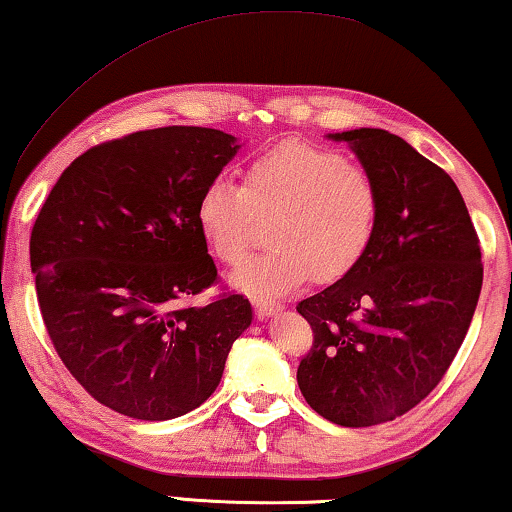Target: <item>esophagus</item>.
<instances>
[{
  "label": "esophagus",
  "mask_w": 512,
  "mask_h": 512,
  "mask_svg": "<svg viewBox=\"0 0 512 512\" xmlns=\"http://www.w3.org/2000/svg\"><path fill=\"white\" fill-rule=\"evenodd\" d=\"M282 308H285V305L271 301V299H257V301H255V315H257L259 319H269V317H273V315H278V312H280Z\"/></svg>",
  "instance_id": "34e87169"
}]
</instances>
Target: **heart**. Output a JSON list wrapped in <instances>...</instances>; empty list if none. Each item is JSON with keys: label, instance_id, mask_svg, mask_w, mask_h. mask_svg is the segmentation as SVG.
<instances>
[{"label": "heart", "instance_id": "b5f03b06", "mask_svg": "<svg viewBox=\"0 0 512 512\" xmlns=\"http://www.w3.org/2000/svg\"><path fill=\"white\" fill-rule=\"evenodd\" d=\"M379 190L363 167L338 151L292 142L257 158L246 186L213 179L197 200V225L225 264H241L259 216H276V246L232 273L243 294L280 296L310 276L329 282L365 255L379 223Z\"/></svg>", "mask_w": 512, "mask_h": 512}]
</instances>
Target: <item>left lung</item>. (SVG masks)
<instances>
[{
    "mask_svg": "<svg viewBox=\"0 0 512 512\" xmlns=\"http://www.w3.org/2000/svg\"><path fill=\"white\" fill-rule=\"evenodd\" d=\"M377 183L379 223L338 282L296 310L315 333L296 381L326 421L370 427L430 395L474 317L483 264L467 204L448 174L381 128L329 133Z\"/></svg>",
    "mask_w": 512,
    "mask_h": 512,
    "instance_id": "1",
    "label": "left lung"
}]
</instances>
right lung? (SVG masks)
Returning <instances> with one entry per match:
<instances>
[{"label": "right lung", "instance_id": "add662e5", "mask_svg": "<svg viewBox=\"0 0 512 512\" xmlns=\"http://www.w3.org/2000/svg\"><path fill=\"white\" fill-rule=\"evenodd\" d=\"M241 142L200 126L140 131L85 151L38 213L29 262L45 329L105 407L170 421L211 398L253 322L239 294L181 305L216 282L195 209Z\"/></svg>", "mask_w": 512, "mask_h": 512}]
</instances>
